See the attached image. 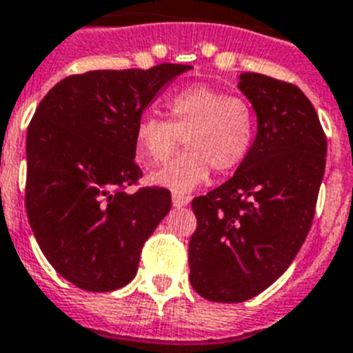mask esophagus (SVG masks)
<instances>
[{
  "label": "esophagus",
  "instance_id": "obj_1",
  "mask_svg": "<svg viewBox=\"0 0 353 353\" xmlns=\"http://www.w3.org/2000/svg\"><path fill=\"white\" fill-rule=\"evenodd\" d=\"M190 203V196H185V194H174L172 196V205L181 209V207H187Z\"/></svg>",
  "mask_w": 353,
  "mask_h": 353
}]
</instances>
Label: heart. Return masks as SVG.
I'll return each instance as SVG.
<instances>
[{"label": "heart", "mask_w": 353, "mask_h": 353, "mask_svg": "<svg viewBox=\"0 0 353 353\" xmlns=\"http://www.w3.org/2000/svg\"><path fill=\"white\" fill-rule=\"evenodd\" d=\"M168 119L144 115L135 143L141 165L165 163L183 139L187 152L154 172L150 181L176 194L190 192L210 176L229 174L247 159L256 135V113L243 97L212 85H188L166 101Z\"/></svg>", "instance_id": "obj_1"}]
</instances>
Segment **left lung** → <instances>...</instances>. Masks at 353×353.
<instances>
[{"instance_id": "obj_1", "label": "left lung", "mask_w": 353, "mask_h": 353, "mask_svg": "<svg viewBox=\"0 0 353 353\" xmlns=\"http://www.w3.org/2000/svg\"><path fill=\"white\" fill-rule=\"evenodd\" d=\"M258 133L234 176L192 199L190 284L212 302H243L268 290L301 251L326 166V133L295 84L240 74Z\"/></svg>"}]
</instances>
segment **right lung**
I'll return each mask as SVG.
<instances>
[{
  "label": "right lung",
  "instance_id": "1",
  "mask_svg": "<svg viewBox=\"0 0 353 353\" xmlns=\"http://www.w3.org/2000/svg\"><path fill=\"white\" fill-rule=\"evenodd\" d=\"M192 65L102 69L60 80L27 130L25 209L41 252L80 290L104 293L135 276L170 190L139 187L135 130L144 108Z\"/></svg>",
  "mask_w": 353,
  "mask_h": 353
}]
</instances>
